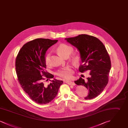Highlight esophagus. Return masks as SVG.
I'll use <instances>...</instances> for the list:
<instances>
[{
	"instance_id": "1",
	"label": "esophagus",
	"mask_w": 128,
	"mask_h": 128,
	"mask_svg": "<svg viewBox=\"0 0 128 128\" xmlns=\"http://www.w3.org/2000/svg\"><path fill=\"white\" fill-rule=\"evenodd\" d=\"M65 82V83L67 84H69V85H73V86L75 85V84L74 82H70V81H65V82Z\"/></svg>"
}]
</instances>
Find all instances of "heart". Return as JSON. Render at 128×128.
Listing matches in <instances>:
<instances>
[{"label":"heart","mask_w":128,"mask_h":128,"mask_svg":"<svg viewBox=\"0 0 128 128\" xmlns=\"http://www.w3.org/2000/svg\"><path fill=\"white\" fill-rule=\"evenodd\" d=\"M57 51L63 57L65 58L66 56H70L73 51V49L72 46L65 44H60L58 48ZM51 54L48 53L46 54L44 58V61L46 65L49 66L50 65ZM72 61L75 64H79L80 61V56L79 55H75L72 58ZM74 73L73 68L72 66H68L64 67L59 70L56 72V75L66 80L71 79L73 77Z\"/></svg>","instance_id":"obj_1"}]
</instances>
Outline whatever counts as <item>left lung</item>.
Wrapping results in <instances>:
<instances>
[{
  "instance_id": "8db88e82",
  "label": "left lung",
  "mask_w": 128,
  "mask_h": 128,
  "mask_svg": "<svg viewBox=\"0 0 128 128\" xmlns=\"http://www.w3.org/2000/svg\"><path fill=\"white\" fill-rule=\"evenodd\" d=\"M65 40L79 51L82 63L79 67L80 72H84L90 70L88 77L85 79L80 77L75 83L84 86L89 90L85 99L96 98L103 92L108 82L111 61L106 49L96 37L87 34H80Z\"/></svg>"
}]
</instances>
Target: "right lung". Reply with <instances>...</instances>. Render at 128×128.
I'll return each mask as SVG.
<instances>
[{
    "instance_id": "add662e5",
    "label": "right lung",
    "mask_w": 128,
    "mask_h": 128,
    "mask_svg": "<svg viewBox=\"0 0 128 128\" xmlns=\"http://www.w3.org/2000/svg\"><path fill=\"white\" fill-rule=\"evenodd\" d=\"M58 41L44 38L30 41L23 46L16 58L15 68L18 82L30 99L37 104L50 102L63 83L62 80L54 79L49 80L51 83L48 86L44 84L45 80L47 82L54 77L45 70L46 53Z\"/></svg>"
}]
</instances>
